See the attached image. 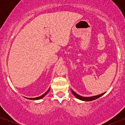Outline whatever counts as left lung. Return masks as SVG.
<instances>
[{
    "label": "left lung",
    "instance_id": "obj_1",
    "mask_svg": "<svg viewBox=\"0 0 125 125\" xmlns=\"http://www.w3.org/2000/svg\"><path fill=\"white\" fill-rule=\"evenodd\" d=\"M71 91H72V93H73V95H74V96L77 98V99H79V100H83V101H93V100H95V99L100 97L102 95H103V94L105 93H102V94H99V95H94V96H92V97H83V96H81V95H79V94H77V93H75V92H74V91L72 90V89H71Z\"/></svg>",
    "mask_w": 125,
    "mask_h": 125
}]
</instances>
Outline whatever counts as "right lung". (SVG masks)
I'll return each instance as SVG.
<instances>
[{
	"label": "right lung",
	"mask_w": 125,
	"mask_h": 125,
	"mask_svg": "<svg viewBox=\"0 0 125 125\" xmlns=\"http://www.w3.org/2000/svg\"><path fill=\"white\" fill-rule=\"evenodd\" d=\"M50 88H49L48 89V91L46 92V93H45V94H43V95H42L41 96L37 97H35V98H28V97H25V98H26V99H30V100H39V99H42V98H43L44 97H45V95H46V94H48V92L50 91Z\"/></svg>",
	"instance_id": "right-lung-1"
}]
</instances>
